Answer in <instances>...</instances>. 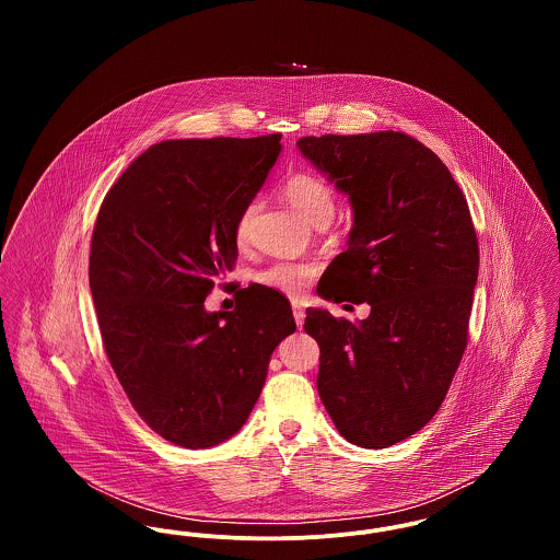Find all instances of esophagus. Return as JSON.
<instances>
[{
  "label": "esophagus",
  "instance_id": "esophagus-1",
  "mask_svg": "<svg viewBox=\"0 0 560 560\" xmlns=\"http://www.w3.org/2000/svg\"><path fill=\"white\" fill-rule=\"evenodd\" d=\"M293 319H295V325L302 329V325H304V319H306V311L298 304V302H293Z\"/></svg>",
  "mask_w": 560,
  "mask_h": 560
}]
</instances>
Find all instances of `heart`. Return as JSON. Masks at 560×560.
<instances>
[{
  "label": "heart",
  "mask_w": 560,
  "mask_h": 560,
  "mask_svg": "<svg viewBox=\"0 0 560 560\" xmlns=\"http://www.w3.org/2000/svg\"><path fill=\"white\" fill-rule=\"evenodd\" d=\"M283 192L288 197V201L292 203L298 212L302 213L311 224H320V222H329L334 210H336V192L329 187L323 178L315 174H295L292 176ZM258 212V203L249 201L235 222V241L240 245H245L252 237V226H254V218ZM317 268L313 265H293V262H275L270 267L260 270L256 275L258 283L267 285L270 290L277 292L290 293L298 295L306 288V283L313 279Z\"/></svg>",
  "instance_id": "b5f03b06"
}]
</instances>
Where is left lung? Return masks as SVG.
<instances>
[{
	"instance_id": "left-lung-1",
	"label": "left lung",
	"mask_w": 560,
	"mask_h": 560,
	"mask_svg": "<svg viewBox=\"0 0 560 560\" xmlns=\"http://www.w3.org/2000/svg\"><path fill=\"white\" fill-rule=\"evenodd\" d=\"M300 153L350 199L348 249L317 292L368 302V319L308 308L317 390L338 432L384 450L427 427L468 345L479 241L447 165L402 132L304 136Z\"/></svg>"
}]
</instances>
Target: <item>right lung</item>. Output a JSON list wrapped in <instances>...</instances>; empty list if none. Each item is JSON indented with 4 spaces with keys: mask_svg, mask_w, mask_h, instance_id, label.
I'll use <instances>...</instances> for the list:
<instances>
[{
    "mask_svg": "<svg viewBox=\"0 0 560 560\" xmlns=\"http://www.w3.org/2000/svg\"><path fill=\"white\" fill-rule=\"evenodd\" d=\"M281 133L163 140L101 206L90 290L103 345L138 416L165 441L213 447L240 430L267 380L292 306L265 285L231 313L206 298L237 260L235 222L281 153Z\"/></svg>",
    "mask_w": 560,
    "mask_h": 560,
    "instance_id": "1",
    "label": "right lung"
}]
</instances>
